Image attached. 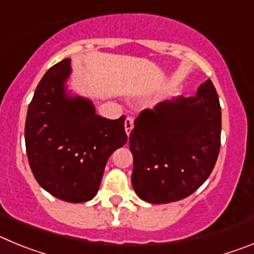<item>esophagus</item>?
Wrapping results in <instances>:
<instances>
[{
  "label": "esophagus",
  "mask_w": 254,
  "mask_h": 254,
  "mask_svg": "<svg viewBox=\"0 0 254 254\" xmlns=\"http://www.w3.org/2000/svg\"><path fill=\"white\" fill-rule=\"evenodd\" d=\"M132 128H133V118L131 117H127L125 121V129H126V133L129 134L131 133Z\"/></svg>",
  "instance_id": "34e87169"
}]
</instances>
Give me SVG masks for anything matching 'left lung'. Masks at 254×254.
<instances>
[{
  "label": "left lung",
  "mask_w": 254,
  "mask_h": 254,
  "mask_svg": "<svg viewBox=\"0 0 254 254\" xmlns=\"http://www.w3.org/2000/svg\"><path fill=\"white\" fill-rule=\"evenodd\" d=\"M220 138L221 108L210 78L196 96H179L142 111L129 134L134 192L150 203L192 194L214 169Z\"/></svg>",
  "instance_id": "obj_1"
}]
</instances>
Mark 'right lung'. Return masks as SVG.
<instances>
[{
	"label": "right lung",
	"instance_id": "obj_1",
	"mask_svg": "<svg viewBox=\"0 0 254 254\" xmlns=\"http://www.w3.org/2000/svg\"><path fill=\"white\" fill-rule=\"evenodd\" d=\"M71 61L52 66L35 89L25 122V146L35 179L67 202L94 198L108 159L127 142L126 117L108 120L91 100L69 96Z\"/></svg>",
	"mask_w": 254,
	"mask_h": 254
}]
</instances>
